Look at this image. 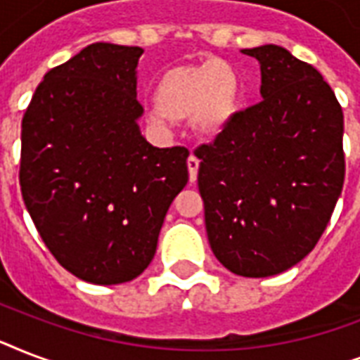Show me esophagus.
I'll return each mask as SVG.
<instances>
[{
  "label": "esophagus",
  "mask_w": 360,
  "mask_h": 360,
  "mask_svg": "<svg viewBox=\"0 0 360 360\" xmlns=\"http://www.w3.org/2000/svg\"><path fill=\"white\" fill-rule=\"evenodd\" d=\"M186 166H188V177L194 183L198 177V168H200V160H198L196 155H191V157L186 158Z\"/></svg>",
  "instance_id": "obj_1"
}]
</instances>
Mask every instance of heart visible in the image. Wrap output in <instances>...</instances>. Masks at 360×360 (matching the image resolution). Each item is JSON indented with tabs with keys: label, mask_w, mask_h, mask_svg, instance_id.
I'll return each instance as SVG.
<instances>
[{
	"label": "heart",
	"mask_w": 360,
	"mask_h": 360,
	"mask_svg": "<svg viewBox=\"0 0 360 360\" xmlns=\"http://www.w3.org/2000/svg\"><path fill=\"white\" fill-rule=\"evenodd\" d=\"M239 97L240 82L233 65L222 59L179 65L157 80L149 121L158 129H168L174 121L191 117L200 134H219L233 120Z\"/></svg>",
	"instance_id": "heart-1"
}]
</instances>
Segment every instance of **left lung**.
I'll list each match as a JSON object with an SVG mask.
<instances>
[{
  "mask_svg": "<svg viewBox=\"0 0 360 360\" xmlns=\"http://www.w3.org/2000/svg\"><path fill=\"white\" fill-rule=\"evenodd\" d=\"M262 65V103L194 151L209 245L226 269L263 278L318 245L344 186V114L312 65L276 44Z\"/></svg>",
  "mask_w": 360,
  "mask_h": 360,
  "instance_id": "8db88e82",
  "label": "left lung"
}]
</instances>
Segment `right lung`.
I'll return each instance as SVG.
<instances>
[{
  "mask_svg": "<svg viewBox=\"0 0 360 360\" xmlns=\"http://www.w3.org/2000/svg\"><path fill=\"white\" fill-rule=\"evenodd\" d=\"M141 53L89 44L48 70L22 120L25 207L59 265L91 284H123L146 271L188 181V149L153 147L136 123Z\"/></svg>",
  "mask_w": 360,
  "mask_h": 360,
  "instance_id": "obj_1",
  "label": "right lung"
}]
</instances>
